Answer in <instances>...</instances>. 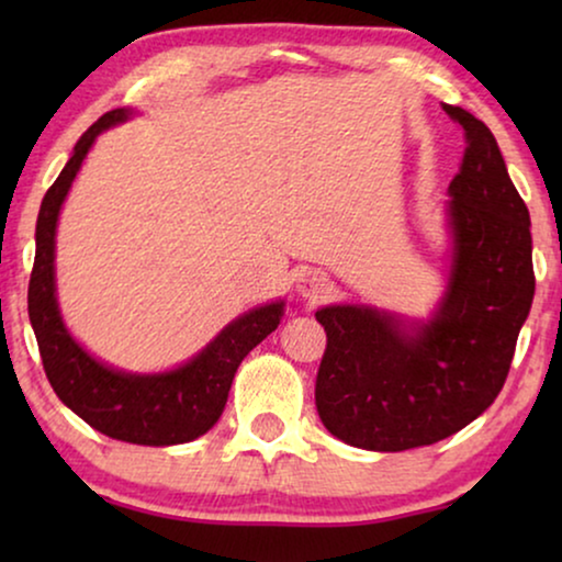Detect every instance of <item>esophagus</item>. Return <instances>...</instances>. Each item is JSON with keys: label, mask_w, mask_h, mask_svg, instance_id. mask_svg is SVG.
I'll return each instance as SVG.
<instances>
[{"label": "esophagus", "mask_w": 562, "mask_h": 562, "mask_svg": "<svg viewBox=\"0 0 562 562\" xmlns=\"http://www.w3.org/2000/svg\"><path fill=\"white\" fill-rule=\"evenodd\" d=\"M329 291V279L325 276V271H319V268H306V271L299 273L296 279V294L310 299H322Z\"/></svg>", "instance_id": "34e87169"}]
</instances>
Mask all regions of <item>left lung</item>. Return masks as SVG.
Listing matches in <instances>:
<instances>
[{
	"instance_id": "1",
	"label": "left lung",
	"mask_w": 562,
	"mask_h": 562,
	"mask_svg": "<svg viewBox=\"0 0 562 562\" xmlns=\"http://www.w3.org/2000/svg\"><path fill=\"white\" fill-rule=\"evenodd\" d=\"M465 153L448 187L450 271L427 319L368 304L317 310L327 350L317 412L337 440L375 452L440 442L494 404L535 296L529 212L491 130L460 106Z\"/></svg>"
}]
</instances>
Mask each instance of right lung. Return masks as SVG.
I'll return each instance as SVG.
<instances>
[{
  "mask_svg": "<svg viewBox=\"0 0 562 562\" xmlns=\"http://www.w3.org/2000/svg\"><path fill=\"white\" fill-rule=\"evenodd\" d=\"M120 106L99 117L74 145L71 158L43 196L35 227V266L30 273L27 312L53 391L68 409L112 440L150 445L191 442L217 425L243 358L279 327V302L256 306L220 329L187 363L160 373H130L91 356L68 333L56 296V227L71 183L97 135L133 117Z\"/></svg>",
  "mask_w": 562,
  "mask_h": 562,
  "instance_id": "add662e5",
  "label": "right lung"
}]
</instances>
